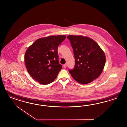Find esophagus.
<instances>
[{
	"label": "esophagus",
	"instance_id": "esophagus-1",
	"mask_svg": "<svg viewBox=\"0 0 127 127\" xmlns=\"http://www.w3.org/2000/svg\"><path fill=\"white\" fill-rule=\"evenodd\" d=\"M63 67H64V68H66V64H64V65H63Z\"/></svg>",
	"mask_w": 127,
	"mask_h": 127
}]
</instances>
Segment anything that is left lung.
Listing matches in <instances>:
<instances>
[{
  "label": "left lung",
  "mask_w": 127,
  "mask_h": 127,
  "mask_svg": "<svg viewBox=\"0 0 127 127\" xmlns=\"http://www.w3.org/2000/svg\"><path fill=\"white\" fill-rule=\"evenodd\" d=\"M73 50L75 65L69 73L79 83L86 84L100 76L106 63V56L99 45L91 38L81 35L67 37Z\"/></svg>",
  "instance_id": "left-lung-1"
}]
</instances>
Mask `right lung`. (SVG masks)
<instances>
[{
	"instance_id": "right-lung-1",
	"label": "right lung",
	"mask_w": 127,
	"mask_h": 127,
	"mask_svg": "<svg viewBox=\"0 0 127 127\" xmlns=\"http://www.w3.org/2000/svg\"><path fill=\"white\" fill-rule=\"evenodd\" d=\"M65 38L62 35L41 38L28 47L24 57L26 66L29 74L40 84L54 81L62 69L58 47Z\"/></svg>"
}]
</instances>
